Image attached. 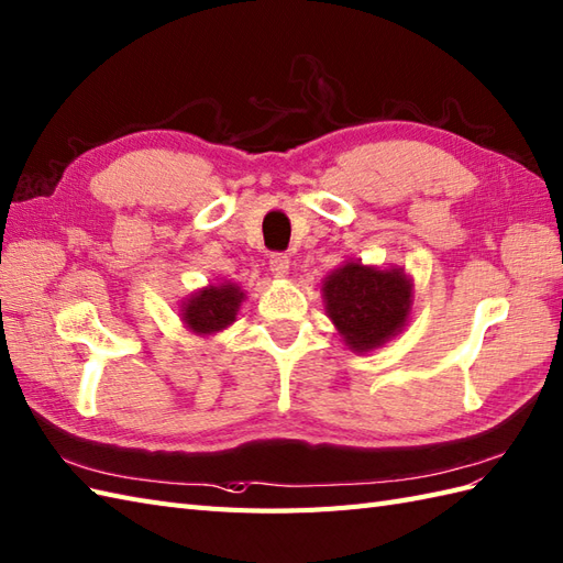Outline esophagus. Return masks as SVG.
Listing matches in <instances>:
<instances>
[{"label":"esophagus","instance_id":"obj_1","mask_svg":"<svg viewBox=\"0 0 563 563\" xmlns=\"http://www.w3.org/2000/svg\"><path fill=\"white\" fill-rule=\"evenodd\" d=\"M287 271H290V258L285 254H271V273L278 278H285Z\"/></svg>","mask_w":563,"mask_h":563}]
</instances>
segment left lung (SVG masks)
I'll use <instances>...</instances> for the list:
<instances>
[{
  "label": "left lung",
  "mask_w": 563,
  "mask_h": 563,
  "mask_svg": "<svg viewBox=\"0 0 563 563\" xmlns=\"http://www.w3.org/2000/svg\"><path fill=\"white\" fill-rule=\"evenodd\" d=\"M325 313L355 352L382 347L408 323L412 283L400 268L364 266L345 261L321 285Z\"/></svg>",
  "instance_id": "left-lung-1"
}]
</instances>
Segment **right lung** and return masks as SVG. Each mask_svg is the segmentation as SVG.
<instances>
[{
	"instance_id": "obj_1",
	"label": "right lung",
	"mask_w": 563,
	"mask_h": 563,
	"mask_svg": "<svg viewBox=\"0 0 563 563\" xmlns=\"http://www.w3.org/2000/svg\"><path fill=\"white\" fill-rule=\"evenodd\" d=\"M244 292L240 285L234 283H220L201 287L199 292H194L185 305H181V321L187 323V329L196 335H213L238 317V309L242 305Z\"/></svg>"
}]
</instances>
